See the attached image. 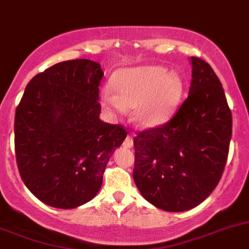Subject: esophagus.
Segmentation results:
<instances>
[{"label": "esophagus", "instance_id": "esophagus-1", "mask_svg": "<svg viewBox=\"0 0 249 249\" xmlns=\"http://www.w3.org/2000/svg\"><path fill=\"white\" fill-rule=\"evenodd\" d=\"M132 145H134V141H132V138L131 136L127 135L126 139L124 140V142H123V146H124L125 148H131Z\"/></svg>", "mask_w": 249, "mask_h": 249}]
</instances>
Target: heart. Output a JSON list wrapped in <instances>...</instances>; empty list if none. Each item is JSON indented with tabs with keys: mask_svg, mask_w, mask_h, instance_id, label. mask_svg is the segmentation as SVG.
<instances>
[{
	"mask_svg": "<svg viewBox=\"0 0 249 249\" xmlns=\"http://www.w3.org/2000/svg\"><path fill=\"white\" fill-rule=\"evenodd\" d=\"M113 88L102 90V103L114 111L134 109V120L145 129L166 124L182 102L185 82L177 71L159 65L130 67L118 71Z\"/></svg>",
	"mask_w": 249,
	"mask_h": 249,
	"instance_id": "heart-1",
	"label": "heart"
}]
</instances>
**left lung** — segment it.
I'll use <instances>...</instances> for the list:
<instances>
[{"label": "left lung", "mask_w": 249, "mask_h": 249, "mask_svg": "<svg viewBox=\"0 0 249 249\" xmlns=\"http://www.w3.org/2000/svg\"><path fill=\"white\" fill-rule=\"evenodd\" d=\"M188 98L164 125L134 139L132 177L156 208L180 213L198 206L221 179L229 156L232 114L210 65L190 57Z\"/></svg>", "instance_id": "obj_1"}]
</instances>
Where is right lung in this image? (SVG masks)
Segmentation results:
<instances>
[{"label":"right lung","mask_w":249,"mask_h":249,"mask_svg":"<svg viewBox=\"0 0 249 249\" xmlns=\"http://www.w3.org/2000/svg\"><path fill=\"white\" fill-rule=\"evenodd\" d=\"M103 71L87 59L34 76L16 109L15 150L25 187L44 204L73 209L99 192L109 159L126 138L99 119Z\"/></svg>","instance_id":"1"}]
</instances>
